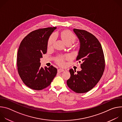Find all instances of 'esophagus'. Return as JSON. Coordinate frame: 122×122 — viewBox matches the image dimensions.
<instances>
[{
  "instance_id": "1",
  "label": "esophagus",
  "mask_w": 122,
  "mask_h": 122,
  "mask_svg": "<svg viewBox=\"0 0 122 122\" xmlns=\"http://www.w3.org/2000/svg\"><path fill=\"white\" fill-rule=\"evenodd\" d=\"M64 71V69H58V70H57V71H58V72H59V73H60V72H63Z\"/></svg>"
}]
</instances>
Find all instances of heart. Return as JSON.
<instances>
[{
    "instance_id": "1",
    "label": "heart",
    "mask_w": 122,
    "mask_h": 122,
    "mask_svg": "<svg viewBox=\"0 0 122 122\" xmlns=\"http://www.w3.org/2000/svg\"><path fill=\"white\" fill-rule=\"evenodd\" d=\"M60 37L66 44H67L68 43H73L76 40V36L72 33L67 30H64L61 32L60 33ZM56 34H53L50 37L48 40V43H47L48 47L49 48L53 47L56 42ZM58 62L59 64H60V65L63 66L65 65V62L64 61L63 58H60L58 60Z\"/></svg>"
}]
</instances>
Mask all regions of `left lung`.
Returning <instances> with one entry per match:
<instances>
[{"label":"left lung","instance_id":"1","mask_svg":"<svg viewBox=\"0 0 122 122\" xmlns=\"http://www.w3.org/2000/svg\"><path fill=\"white\" fill-rule=\"evenodd\" d=\"M80 41L77 60L81 62V71L69 70L71 77L67 85L77 93L87 92L93 88L101 79L105 69V59L101 44L91 33L83 30L73 29Z\"/></svg>","mask_w":122,"mask_h":122}]
</instances>
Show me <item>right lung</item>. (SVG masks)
Listing matches in <instances>:
<instances>
[{"label":"right lung","instance_id":"add662e5","mask_svg":"<svg viewBox=\"0 0 122 122\" xmlns=\"http://www.w3.org/2000/svg\"><path fill=\"white\" fill-rule=\"evenodd\" d=\"M56 27L39 29L30 32L22 40L17 53L18 72L23 82L29 88L42 90L50 85L57 74L53 66L43 68L40 59L47 53V43Z\"/></svg>","mask_w":122,"mask_h":122}]
</instances>
